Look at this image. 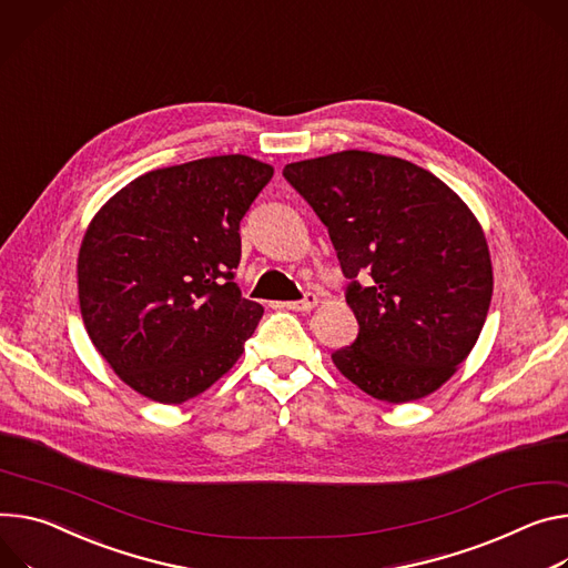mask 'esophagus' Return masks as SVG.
<instances>
[{
    "mask_svg": "<svg viewBox=\"0 0 568 568\" xmlns=\"http://www.w3.org/2000/svg\"><path fill=\"white\" fill-rule=\"evenodd\" d=\"M320 303V298H317V294H313V292H307L301 301H287V303H283V307H287V311H296V313H305V311H313V307Z\"/></svg>",
    "mask_w": 568,
    "mask_h": 568,
    "instance_id": "1",
    "label": "esophagus"
}]
</instances>
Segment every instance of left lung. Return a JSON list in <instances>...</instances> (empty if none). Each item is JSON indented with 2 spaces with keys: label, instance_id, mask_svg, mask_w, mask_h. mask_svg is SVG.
<instances>
[{
  "label": "left lung",
  "instance_id": "1",
  "mask_svg": "<svg viewBox=\"0 0 568 568\" xmlns=\"http://www.w3.org/2000/svg\"><path fill=\"white\" fill-rule=\"evenodd\" d=\"M283 176L326 224L351 285L357 337L333 353L344 378L385 403L437 392L485 326L494 272L471 209L428 170L346 149ZM367 271L369 288L354 278Z\"/></svg>",
  "mask_w": 568,
  "mask_h": 568
}]
</instances>
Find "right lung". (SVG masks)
<instances>
[{
	"instance_id": "obj_1",
	"label": "right lung",
	"mask_w": 568,
	"mask_h": 568,
	"mask_svg": "<svg viewBox=\"0 0 568 568\" xmlns=\"http://www.w3.org/2000/svg\"><path fill=\"white\" fill-rule=\"evenodd\" d=\"M272 176V165L242 153L153 170L88 224L77 261L81 317L138 394L185 403L240 359L265 313L233 281L240 222Z\"/></svg>"
}]
</instances>
